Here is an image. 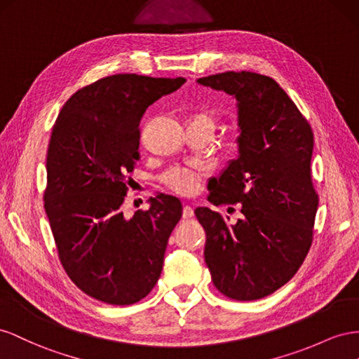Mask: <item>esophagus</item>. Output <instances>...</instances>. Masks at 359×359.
I'll use <instances>...</instances> for the list:
<instances>
[{"label": "esophagus", "instance_id": "esophagus-1", "mask_svg": "<svg viewBox=\"0 0 359 359\" xmlns=\"http://www.w3.org/2000/svg\"><path fill=\"white\" fill-rule=\"evenodd\" d=\"M182 217H183V219H189V218H192V217H194V209H192L191 206H188V204H185V206H183V213H182Z\"/></svg>", "mask_w": 359, "mask_h": 359}]
</instances>
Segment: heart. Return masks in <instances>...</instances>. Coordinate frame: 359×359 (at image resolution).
Returning a JSON list of instances; mask_svg holds the SVG:
<instances>
[{"mask_svg":"<svg viewBox=\"0 0 359 359\" xmlns=\"http://www.w3.org/2000/svg\"><path fill=\"white\" fill-rule=\"evenodd\" d=\"M191 121L210 123V118L206 114H198V116H194ZM198 179H200L198 172L188 168H176L167 174V183L170 185V188L182 194V196H189V194L196 192L198 188Z\"/></svg>","mask_w":359,"mask_h":359,"instance_id":"b5f03b06","label":"heart"}]
</instances>
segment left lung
I'll return each mask as SVG.
<instances>
[{
	"label": "left lung",
	"instance_id": "left-lung-1",
	"mask_svg": "<svg viewBox=\"0 0 359 359\" xmlns=\"http://www.w3.org/2000/svg\"><path fill=\"white\" fill-rule=\"evenodd\" d=\"M236 100L238 156L215 179L208 200L241 204L242 219L197 208L206 231L204 262L222 294L255 301L298 272L313 239L319 200L310 163L313 130L289 95L269 76L224 72L198 78Z\"/></svg>",
	"mask_w": 359,
	"mask_h": 359
}]
</instances>
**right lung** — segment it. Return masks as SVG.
Returning <instances> with one entry per match:
<instances>
[{
    "label": "right lung",
    "instance_id": "right-lung-1",
    "mask_svg": "<svg viewBox=\"0 0 359 359\" xmlns=\"http://www.w3.org/2000/svg\"><path fill=\"white\" fill-rule=\"evenodd\" d=\"M185 83L112 75L78 90L60 111L46 153L45 210L65 271L97 301L135 304L159 280L182 203L159 194L130 218L121 204L140 161L142 114Z\"/></svg>",
    "mask_w": 359,
    "mask_h": 359
}]
</instances>
